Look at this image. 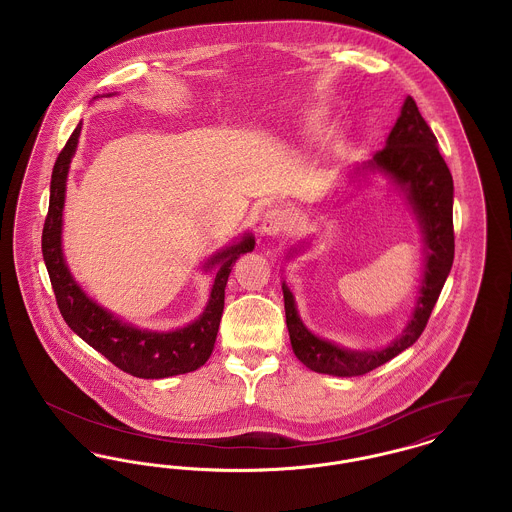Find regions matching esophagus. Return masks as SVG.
Returning a JSON list of instances; mask_svg holds the SVG:
<instances>
[{
  "instance_id": "34e87169",
  "label": "esophagus",
  "mask_w": 512,
  "mask_h": 512,
  "mask_svg": "<svg viewBox=\"0 0 512 512\" xmlns=\"http://www.w3.org/2000/svg\"><path fill=\"white\" fill-rule=\"evenodd\" d=\"M293 217L292 213L286 209V207H270L265 213H263V219H261V232L265 236H278L280 232L288 230L292 226Z\"/></svg>"
}]
</instances>
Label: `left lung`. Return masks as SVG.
<instances>
[{"label":"left lung","instance_id":"8db88e82","mask_svg":"<svg viewBox=\"0 0 512 512\" xmlns=\"http://www.w3.org/2000/svg\"><path fill=\"white\" fill-rule=\"evenodd\" d=\"M382 172L405 194L418 220L424 242V272L411 320L390 345L370 351L345 349L315 336L297 315L293 293L282 282L286 324L295 357L315 372L332 376H363L411 347L426 328L441 288L453 267V176L438 149V140L409 96L391 128L386 147L357 167L353 174Z\"/></svg>","mask_w":512,"mask_h":512}]
</instances>
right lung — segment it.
Instances as JSON below:
<instances>
[{
    "mask_svg": "<svg viewBox=\"0 0 512 512\" xmlns=\"http://www.w3.org/2000/svg\"><path fill=\"white\" fill-rule=\"evenodd\" d=\"M80 128L82 122L74 128L69 142L55 161L49 186L48 217L42 232V253L57 307L76 336L92 345L113 365L136 378H169L197 370L207 363L215 347L230 270L240 255L253 251L255 238L253 234H244L240 242L224 247L207 259L203 268H217L215 282L207 307L188 326L172 332H151L122 322L121 318L99 307L94 299L82 292L65 263L61 247L67 176L78 146Z\"/></svg>",
    "mask_w": 512,
    "mask_h": 512,
    "instance_id": "add662e5",
    "label": "right lung"
}]
</instances>
